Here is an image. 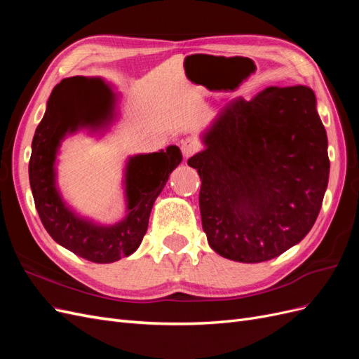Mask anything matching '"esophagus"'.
Returning a JSON list of instances; mask_svg holds the SVG:
<instances>
[{"mask_svg": "<svg viewBox=\"0 0 359 359\" xmlns=\"http://www.w3.org/2000/svg\"><path fill=\"white\" fill-rule=\"evenodd\" d=\"M199 149H201V144H199L198 139L186 137V139L181 140V151H182V156L186 158L191 157L193 154H196Z\"/></svg>", "mask_w": 359, "mask_h": 359, "instance_id": "esophagus-1", "label": "esophagus"}]
</instances>
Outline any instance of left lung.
<instances>
[{"instance_id": "obj_1", "label": "left lung", "mask_w": 359, "mask_h": 359, "mask_svg": "<svg viewBox=\"0 0 359 359\" xmlns=\"http://www.w3.org/2000/svg\"><path fill=\"white\" fill-rule=\"evenodd\" d=\"M189 166L202 180V227L212 250L244 264L274 259L309 233L328 186V139L307 86L236 99Z\"/></svg>"}]
</instances>
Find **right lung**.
Segmentation results:
<instances>
[{"label": "right lung", "instance_id": "obj_1", "mask_svg": "<svg viewBox=\"0 0 359 359\" xmlns=\"http://www.w3.org/2000/svg\"><path fill=\"white\" fill-rule=\"evenodd\" d=\"M94 83L104 86V97L95 102ZM112 93L95 79L74 76L61 81L48 100L45 116L32 137L29 184L40 220L48 233L74 255L95 264H111L132 255L148 229L149 212L165 187L169 173L181 163L178 147L130 158L127 168L128 215L111 227L94 226L73 215L55 189L57 148L66 133L79 127L100 126L109 115Z\"/></svg>", "mask_w": 359, "mask_h": 359}]
</instances>
